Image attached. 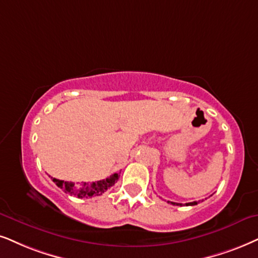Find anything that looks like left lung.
<instances>
[{
	"label": "left lung",
	"instance_id": "1",
	"mask_svg": "<svg viewBox=\"0 0 258 258\" xmlns=\"http://www.w3.org/2000/svg\"><path fill=\"white\" fill-rule=\"evenodd\" d=\"M169 204H171V205H174V206H183V205L182 204H177V202H171V201H168ZM194 205H198V202L197 201H194V202H188V204H185V206H194Z\"/></svg>",
	"mask_w": 258,
	"mask_h": 258
}]
</instances>
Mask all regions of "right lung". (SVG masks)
<instances>
[{
    "mask_svg": "<svg viewBox=\"0 0 258 258\" xmlns=\"http://www.w3.org/2000/svg\"><path fill=\"white\" fill-rule=\"evenodd\" d=\"M118 174L110 175L109 177L105 178V180H101L97 182H91V183H86L84 182L82 187L77 188L75 187L73 182H64L61 180H57V178H52V181L56 183L58 187H59L64 193L73 195V197L80 198V199H89L94 197H99V195H102L107 189L112 187L118 181L119 178Z\"/></svg>",
    "mask_w": 258,
    "mask_h": 258,
    "instance_id": "add662e5",
    "label": "right lung"
}]
</instances>
